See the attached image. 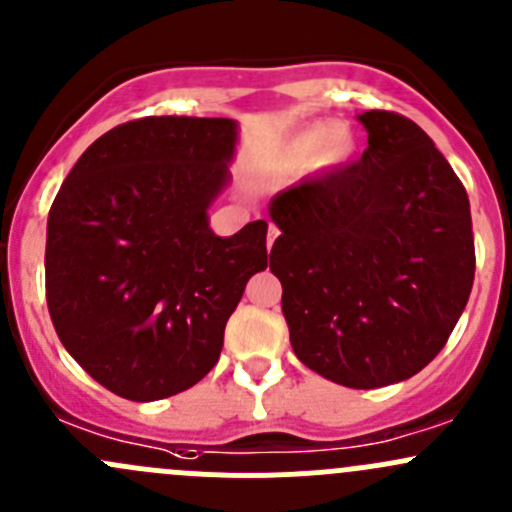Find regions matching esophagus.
Segmentation results:
<instances>
[{
    "mask_svg": "<svg viewBox=\"0 0 512 512\" xmlns=\"http://www.w3.org/2000/svg\"><path fill=\"white\" fill-rule=\"evenodd\" d=\"M277 235H280V230H277V225L270 223V227H267V250H272V245H275Z\"/></svg>",
    "mask_w": 512,
    "mask_h": 512,
    "instance_id": "34e87169",
    "label": "esophagus"
}]
</instances>
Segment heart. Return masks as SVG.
<instances>
[{
	"label": "heart",
	"instance_id": "heart-1",
	"mask_svg": "<svg viewBox=\"0 0 512 512\" xmlns=\"http://www.w3.org/2000/svg\"><path fill=\"white\" fill-rule=\"evenodd\" d=\"M317 151L322 163H339L347 158L352 151L347 128L339 123H314L289 143L285 158L289 165H304Z\"/></svg>",
	"mask_w": 512,
	"mask_h": 512
}]
</instances>
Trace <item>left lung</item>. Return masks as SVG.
Segmentation results:
<instances>
[{
  "instance_id": "1",
  "label": "left lung",
  "mask_w": 512,
  "mask_h": 512,
  "mask_svg": "<svg viewBox=\"0 0 512 512\" xmlns=\"http://www.w3.org/2000/svg\"><path fill=\"white\" fill-rule=\"evenodd\" d=\"M356 163L270 200V270L294 354L334 384L379 389L443 349L476 275L471 203L448 160L409 118L359 116Z\"/></svg>"
}]
</instances>
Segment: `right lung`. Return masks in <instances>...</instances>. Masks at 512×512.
Returning a JSON list of instances; mask_svg holds the SVG:
<instances>
[{"instance_id":"obj_1","label":"right lung","mask_w":512,"mask_h":512,"mask_svg":"<svg viewBox=\"0 0 512 512\" xmlns=\"http://www.w3.org/2000/svg\"><path fill=\"white\" fill-rule=\"evenodd\" d=\"M235 143L232 118L121 123L86 148L51 205V322L81 369L123 399L198 384L247 280L267 267L265 220L230 237L210 230Z\"/></svg>"}]
</instances>
